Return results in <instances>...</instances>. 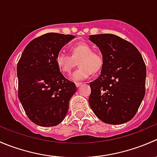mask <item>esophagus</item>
I'll return each mask as SVG.
<instances>
[{
	"label": "esophagus",
	"instance_id": "esophagus-1",
	"mask_svg": "<svg viewBox=\"0 0 157 157\" xmlns=\"http://www.w3.org/2000/svg\"><path fill=\"white\" fill-rule=\"evenodd\" d=\"M82 84H83V83H75V85H76V86H77V87H79V86H81Z\"/></svg>",
	"mask_w": 157,
	"mask_h": 157
}]
</instances>
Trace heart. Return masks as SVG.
Instances as JSON below:
<instances>
[{
  "instance_id": "obj_1",
  "label": "heart",
  "mask_w": 157,
  "mask_h": 157,
  "mask_svg": "<svg viewBox=\"0 0 157 157\" xmlns=\"http://www.w3.org/2000/svg\"><path fill=\"white\" fill-rule=\"evenodd\" d=\"M71 55L59 52L55 58L58 69L64 74H68L76 66H80L71 76V80L80 81L88 78L92 73H98L103 67V57L100 53L93 51L87 43L81 42L70 48Z\"/></svg>"
}]
</instances>
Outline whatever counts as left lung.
<instances>
[{"label": "left lung", "mask_w": 157, "mask_h": 157, "mask_svg": "<svg viewBox=\"0 0 157 157\" xmlns=\"http://www.w3.org/2000/svg\"><path fill=\"white\" fill-rule=\"evenodd\" d=\"M104 60L97 79L90 83L89 104L103 122L121 124L137 113L145 95L147 70L133 44L113 34L91 35Z\"/></svg>", "instance_id": "left-lung-1"}]
</instances>
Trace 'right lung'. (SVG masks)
I'll list each match as a JSON object with an SVG mask.
<instances>
[{
  "mask_svg": "<svg viewBox=\"0 0 157 157\" xmlns=\"http://www.w3.org/2000/svg\"><path fill=\"white\" fill-rule=\"evenodd\" d=\"M74 38L55 33L36 38L17 64L18 98L28 118L37 125L56 126L67 115L77 87L60 72L55 58Z\"/></svg>",
  "mask_w": 157,
  "mask_h": 157,
  "instance_id": "1",
  "label": "right lung"
}]
</instances>
